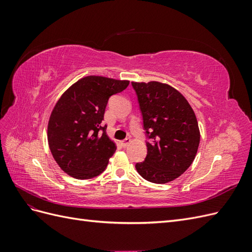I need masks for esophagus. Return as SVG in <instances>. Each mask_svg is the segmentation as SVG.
<instances>
[{
  "mask_svg": "<svg viewBox=\"0 0 252 252\" xmlns=\"http://www.w3.org/2000/svg\"><path fill=\"white\" fill-rule=\"evenodd\" d=\"M130 143H131V139L130 138H126L124 141H122V146L127 147Z\"/></svg>",
  "mask_w": 252,
  "mask_h": 252,
  "instance_id": "34e87169",
  "label": "esophagus"
}]
</instances>
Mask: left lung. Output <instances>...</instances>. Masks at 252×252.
Wrapping results in <instances>:
<instances>
[{"instance_id": "1", "label": "left lung", "mask_w": 252, "mask_h": 252, "mask_svg": "<svg viewBox=\"0 0 252 252\" xmlns=\"http://www.w3.org/2000/svg\"><path fill=\"white\" fill-rule=\"evenodd\" d=\"M147 136V156L136 163L142 178L165 184L192 164L200 130L191 106L177 89L159 82H132Z\"/></svg>"}]
</instances>
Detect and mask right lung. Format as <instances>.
I'll list each match as a JSON object with an SVG mask.
<instances>
[{"label": "right lung", "mask_w": 252, "mask_h": 252, "mask_svg": "<svg viewBox=\"0 0 252 252\" xmlns=\"http://www.w3.org/2000/svg\"><path fill=\"white\" fill-rule=\"evenodd\" d=\"M129 81L89 75L68 88L53 108L48 145L61 169L70 177H97L117 147L106 134L104 113L109 97L122 93Z\"/></svg>", "instance_id": "right-lung-1"}]
</instances>
